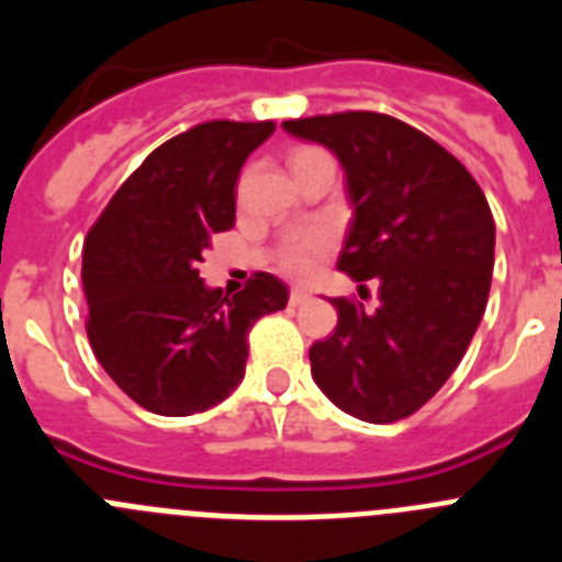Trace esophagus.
<instances>
[{
    "label": "esophagus",
    "instance_id": "34e87169",
    "mask_svg": "<svg viewBox=\"0 0 562 562\" xmlns=\"http://www.w3.org/2000/svg\"><path fill=\"white\" fill-rule=\"evenodd\" d=\"M310 301V292L304 290H292L290 292V306H304Z\"/></svg>",
    "mask_w": 562,
    "mask_h": 562
}]
</instances>
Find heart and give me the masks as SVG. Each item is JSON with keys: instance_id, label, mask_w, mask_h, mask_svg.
Masks as SVG:
<instances>
[{"instance_id": "1", "label": "heart", "mask_w": 562, "mask_h": 562, "mask_svg": "<svg viewBox=\"0 0 562 562\" xmlns=\"http://www.w3.org/2000/svg\"><path fill=\"white\" fill-rule=\"evenodd\" d=\"M306 151V148H301ZM331 247V236L321 227H312L306 233H297L286 241V247L278 256V270L290 278H310L315 270L317 258Z\"/></svg>"}]
</instances>
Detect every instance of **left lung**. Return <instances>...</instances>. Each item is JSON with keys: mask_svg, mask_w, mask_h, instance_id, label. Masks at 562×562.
<instances>
[{"mask_svg": "<svg viewBox=\"0 0 562 562\" xmlns=\"http://www.w3.org/2000/svg\"><path fill=\"white\" fill-rule=\"evenodd\" d=\"M346 171L351 216L337 270L380 284V306L331 297L337 329L312 342L317 389L362 422H396L448 382L479 329L495 265L484 191L448 148L380 112L284 121Z\"/></svg>", "mask_w": 562, "mask_h": 562, "instance_id": "obj_1", "label": "left lung"}]
</instances>
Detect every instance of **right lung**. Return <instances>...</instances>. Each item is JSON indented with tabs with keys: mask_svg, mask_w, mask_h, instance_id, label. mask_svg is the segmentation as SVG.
<instances>
[{
	"mask_svg": "<svg viewBox=\"0 0 562 562\" xmlns=\"http://www.w3.org/2000/svg\"><path fill=\"white\" fill-rule=\"evenodd\" d=\"M276 123L207 121L148 154L83 245L87 335L117 389L151 414L191 416L245 376L247 331L290 290L256 272L236 295L211 290L200 261L236 222L238 171Z\"/></svg>",
	"mask_w": 562,
	"mask_h": 562,
	"instance_id": "add662e5",
	"label": "right lung"
}]
</instances>
